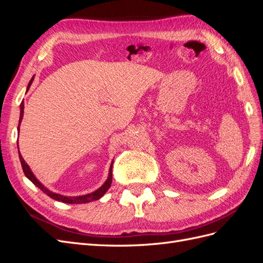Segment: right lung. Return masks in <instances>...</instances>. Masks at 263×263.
Listing matches in <instances>:
<instances>
[{"label": "right lung", "mask_w": 263, "mask_h": 263, "mask_svg": "<svg viewBox=\"0 0 263 263\" xmlns=\"http://www.w3.org/2000/svg\"><path fill=\"white\" fill-rule=\"evenodd\" d=\"M34 78H31V80L29 81L28 83V86H27V90L29 89V86L31 84V82H33ZM23 115H24V102L21 103V115H20V122H18V127L17 129L20 130V125H21V122H22V118H23ZM18 146V144H17ZM18 156H20V160H21V163H22V168H23V171L24 173H25V176L34 183V184L41 189L43 192L45 194L48 195L49 197L53 198V200L55 201H60L62 203H67V204H84V203H89V202H92V201H97L99 200V198H101L103 195H104L107 190L109 189L110 184H112V177H113V173H112V168H113V162L112 164H110V168H109V173H108V178L107 180L105 181L104 184H103L100 189H98L97 191H94L93 193H90V194H86V195H81V196H63V195H60V194H57V193H53L51 192V191H49L47 187H45L41 182H39L36 177L34 176V173L31 172L29 165L25 162V160H24L21 153H18Z\"/></svg>", "instance_id": "1"}]
</instances>
